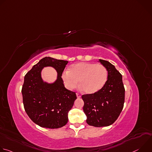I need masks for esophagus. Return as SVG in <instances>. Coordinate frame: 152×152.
I'll use <instances>...</instances> for the list:
<instances>
[{"label": "esophagus", "mask_w": 152, "mask_h": 152, "mask_svg": "<svg viewBox=\"0 0 152 152\" xmlns=\"http://www.w3.org/2000/svg\"><path fill=\"white\" fill-rule=\"evenodd\" d=\"M76 96H77V98H80L81 97V95L79 93H76Z\"/></svg>", "instance_id": "1"}]
</instances>
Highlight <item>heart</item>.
I'll use <instances>...</instances> for the list:
<instances>
[{
    "mask_svg": "<svg viewBox=\"0 0 152 152\" xmlns=\"http://www.w3.org/2000/svg\"><path fill=\"white\" fill-rule=\"evenodd\" d=\"M61 77L68 90L75 89L79 81L81 88L86 93L94 94L100 91L106 84L108 72L102 64L79 62L72 65L68 71L62 73Z\"/></svg>",
    "mask_w": 152,
    "mask_h": 152,
    "instance_id": "b5f03b06",
    "label": "heart"
}]
</instances>
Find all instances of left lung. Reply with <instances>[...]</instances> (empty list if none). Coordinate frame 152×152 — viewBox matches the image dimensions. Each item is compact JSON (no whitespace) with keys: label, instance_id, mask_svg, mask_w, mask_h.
<instances>
[{"label":"left lung","instance_id":"obj_1","mask_svg":"<svg viewBox=\"0 0 152 152\" xmlns=\"http://www.w3.org/2000/svg\"><path fill=\"white\" fill-rule=\"evenodd\" d=\"M99 61L107 70V82L100 91L83 94L82 99L87 124L103 127L113 124L119 117L124 106L125 89L122 75L114 65L105 60Z\"/></svg>","mask_w":152,"mask_h":152}]
</instances>
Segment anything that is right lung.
Segmentation results:
<instances>
[{
    "instance_id": "obj_1",
    "label": "right lung",
    "mask_w": 152,
    "mask_h": 152,
    "mask_svg": "<svg viewBox=\"0 0 152 152\" xmlns=\"http://www.w3.org/2000/svg\"><path fill=\"white\" fill-rule=\"evenodd\" d=\"M68 61L50 57L41 59L24 78L21 89L25 110L35 124L42 127L57 129L68 122V113L77 99L75 92L65 88L61 76ZM53 66L58 73L53 84L43 82V67Z\"/></svg>"
}]
</instances>
